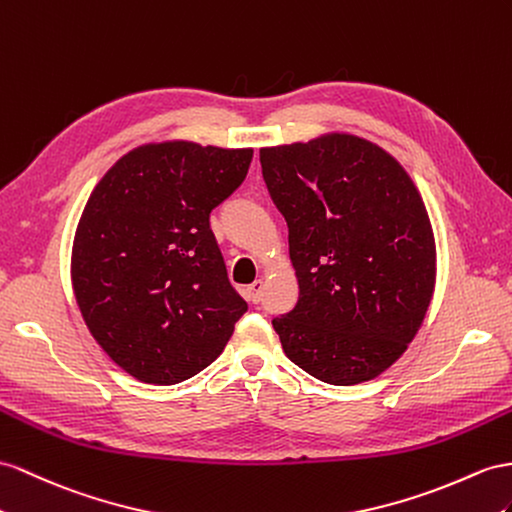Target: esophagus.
<instances>
[{
    "instance_id": "1",
    "label": "esophagus",
    "mask_w": 512,
    "mask_h": 512,
    "mask_svg": "<svg viewBox=\"0 0 512 512\" xmlns=\"http://www.w3.org/2000/svg\"><path fill=\"white\" fill-rule=\"evenodd\" d=\"M261 290H264V281L257 279L255 283H251L246 287V298L251 300V303H259L261 300Z\"/></svg>"
}]
</instances>
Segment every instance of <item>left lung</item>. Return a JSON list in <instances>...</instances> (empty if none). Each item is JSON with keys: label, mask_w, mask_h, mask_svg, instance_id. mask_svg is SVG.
Listing matches in <instances>:
<instances>
[{"label": "left lung", "mask_w": 512, "mask_h": 512, "mask_svg": "<svg viewBox=\"0 0 512 512\" xmlns=\"http://www.w3.org/2000/svg\"><path fill=\"white\" fill-rule=\"evenodd\" d=\"M290 231L300 296L272 320L290 361L329 385L385 372L435 287V240L417 188L376 144L333 134L259 151Z\"/></svg>", "instance_id": "1"}]
</instances>
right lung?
Segmentation results:
<instances>
[{"label":"right lung","instance_id":"obj_1","mask_svg":"<svg viewBox=\"0 0 512 512\" xmlns=\"http://www.w3.org/2000/svg\"><path fill=\"white\" fill-rule=\"evenodd\" d=\"M251 160L253 149L147 144L90 194L73 244L75 298L97 344L138 381L199 374L246 313L209 214L242 186Z\"/></svg>","mask_w":512,"mask_h":512}]
</instances>
